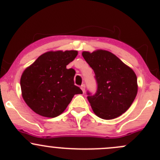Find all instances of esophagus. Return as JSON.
Instances as JSON below:
<instances>
[{
  "label": "esophagus",
  "instance_id": "esophagus-1",
  "mask_svg": "<svg viewBox=\"0 0 160 160\" xmlns=\"http://www.w3.org/2000/svg\"><path fill=\"white\" fill-rule=\"evenodd\" d=\"M80 88H81V90L83 91V92L84 93L85 92V84H84V83H83V84L80 86Z\"/></svg>",
  "mask_w": 160,
  "mask_h": 160
}]
</instances>
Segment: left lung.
Instances as JSON below:
<instances>
[{"instance_id": "8db88e82", "label": "left lung", "mask_w": 160, "mask_h": 160, "mask_svg": "<svg viewBox=\"0 0 160 160\" xmlns=\"http://www.w3.org/2000/svg\"><path fill=\"white\" fill-rule=\"evenodd\" d=\"M82 55L94 70L97 83L94 94L87 92L94 112L104 119H114L125 112L137 95L134 71L107 51L83 52Z\"/></svg>"}]
</instances>
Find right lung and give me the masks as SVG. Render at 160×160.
Here are the masks:
<instances>
[{
    "instance_id": "obj_1",
    "label": "right lung",
    "mask_w": 160,
    "mask_h": 160,
    "mask_svg": "<svg viewBox=\"0 0 160 160\" xmlns=\"http://www.w3.org/2000/svg\"><path fill=\"white\" fill-rule=\"evenodd\" d=\"M77 54V51L46 52L25 69L20 80L22 94L32 111L45 117H56L75 94L83 93L74 85L75 70L66 69Z\"/></svg>"
}]
</instances>
